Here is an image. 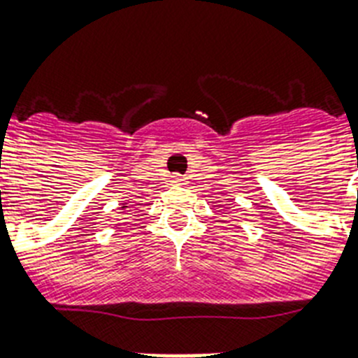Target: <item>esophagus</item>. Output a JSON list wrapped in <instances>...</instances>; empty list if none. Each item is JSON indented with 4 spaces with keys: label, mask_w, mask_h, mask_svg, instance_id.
<instances>
[{
    "label": "esophagus",
    "mask_w": 358,
    "mask_h": 358,
    "mask_svg": "<svg viewBox=\"0 0 358 358\" xmlns=\"http://www.w3.org/2000/svg\"><path fill=\"white\" fill-rule=\"evenodd\" d=\"M172 182L177 186H182L186 185V179L182 176H179V173H176V176H172Z\"/></svg>",
    "instance_id": "34e87169"
}]
</instances>
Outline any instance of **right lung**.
Returning a JSON list of instances; mask_svg holds the SVG:
<instances>
[{"label":"right lung","mask_w":358,"mask_h":358,"mask_svg":"<svg viewBox=\"0 0 358 358\" xmlns=\"http://www.w3.org/2000/svg\"><path fill=\"white\" fill-rule=\"evenodd\" d=\"M122 208H124V206H122Z\"/></svg>","instance_id":"1"}]
</instances>
